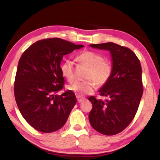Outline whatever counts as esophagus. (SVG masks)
Instances as JSON below:
<instances>
[{
	"label": "esophagus",
	"mask_w": 160,
	"mask_h": 160,
	"mask_svg": "<svg viewBox=\"0 0 160 160\" xmlns=\"http://www.w3.org/2000/svg\"><path fill=\"white\" fill-rule=\"evenodd\" d=\"M77 100H78V103H80V102H83L84 100H86L85 98H83V97H80V96H77Z\"/></svg>",
	"instance_id": "obj_1"
}]
</instances>
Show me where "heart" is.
Segmentation results:
<instances>
[{"mask_svg":"<svg viewBox=\"0 0 160 160\" xmlns=\"http://www.w3.org/2000/svg\"><path fill=\"white\" fill-rule=\"evenodd\" d=\"M79 62L88 68L84 81H75L67 86L68 90L73 92L78 96L91 94L98 86H103L108 81L112 73V66L108 62L104 61L103 56L93 51H84L77 56ZM62 76L68 81L74 79L73 64L71 60H65L60 66Z\"/></svg>","mask_w":160,"mask_h":160,"instance_id":"b5f03b06","label":"heart"}]
</instances>
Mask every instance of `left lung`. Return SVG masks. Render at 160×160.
Listing matches in <instances>:
<instances>
[{"mask_svg": "<svg viewBox=\"0 0 160 160\" xmlns=\"http://www.w3.org/2000/svg\"><path fill=\"white\" fill-rule=\"evenodd\" d=\"M89 47L109 51L112 58L111 78L99 89L107 98H89L92 104L89 122L98 132L113 135L127 127L136 114L143 94L140 61L130 49L111 42Z\"/></svg>", "mask_w": 160, "mask_h": 160, "instance_id": "8db88e82", "label": "left lung"}]
</instances>
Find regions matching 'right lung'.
Masks as SVG:
<instances>
[{
	"label": "right lung",
	"instance_id": "add662e5",
	"mask_svg": "<svg viewBox=\"0 0 160 160\" xmlns=\"http://www.w3.org/2000/svg\"><path fill=\"white\" fill-rule=\"evenodd\" d=\"M83 47L60 38L37 41L20 58L14 94L20 113L28 123L41 132H56L65 124L77 103L75 94L63 88L60 71L63 56Z\"/></svg>",
	"mask_w": 160,
	"mask_h": 160
}]
</instances>
